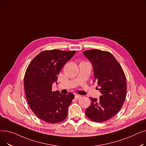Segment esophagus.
I'll return each instance as SVG.
<instances>
[{
  "label": "esophagus",
  "instance_id": "1",
  "mask_svg": "<svg viewBox=\"0 0 146 146\" xmlns=\"http://www.w3.org/2000/svg\"><path fill=\"white\" fill-rule=\"evenodd\" d=\"M80 98H81V95H78V94L75 95V99H79Z\"/></svg>",
  "mask_w": 146,
  "mask_h": 146
}]
</instances>
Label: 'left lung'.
I'll return each instance as SVG.
<instances>
[{
  "label": "left lung",
  "instance_id": "8db88e82",
  "mask_svg": "<svg viewBox=\"0 0 146 146\" xmlns=\"http://www.w3.org/2000/svg\"><path fill=\"white\" fill-rule=\"evenodd\" d=\"M92 64L95 80L100 98L90 99L85 111L91 120L102 122L114 117L119 111L127 95L126 78L120 64L111 53L93 49L83 52ZM98 88V87H97Z\"/></svg>",
  "mask_w": 146,
  "mask_h": 146
}]
</instances>
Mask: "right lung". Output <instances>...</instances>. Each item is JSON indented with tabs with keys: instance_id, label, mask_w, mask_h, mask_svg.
I'll return each mask as SVG.
<instances>
[{
	"instance_id": "obj_1",
	"label": "right lung",
	"mask_w": 146,
	"mask_h": 146,
	"mask_svg": "<svg viewBox=\"0 0 146 146\" xmlns=\"http://www.w3.org/2000/svg\"><path fill=\"white\" fill-rule=\"evenodd\" d=\"M75 51L46 50L31 61L24 77L25 92L31 109L37 117L45 122L57 123L64 120L74 95L52 92L57 75Z\"/></svg>"
}]
</instances>
